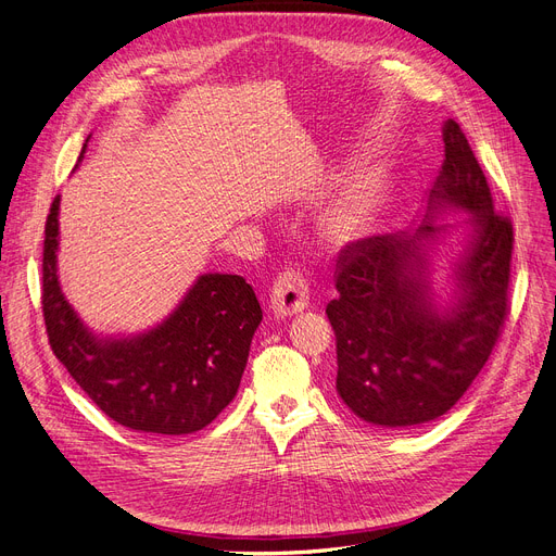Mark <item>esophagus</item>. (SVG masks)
I'll list each match as a JSON object with an SVG mask.
<instances>
[{
  "label": "esophagus",
  "instance_id": "34e87169",
  "mask_svg": "<svg viewBox=\"0 0 556 556\" xmlns=\"http://www.w3.org/2000/svg\"><path fill=\"white\" fill-rule=\"evenodd\" d=\"M308 308V285L296 271H282L271 288V313L294 317Z\"/></svg>",
  "mask_w": 556,
  "mask_h": 556
}]
</instances>
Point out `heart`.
<instances>
[{"instance_id": "1", "label": "heart", "mask_w": 556, "mask_h": 556, "mask_svg": "<svg viewBox=\"0 0 556 556\" xmlns=\"http://www.w3.org/2000/svg\"><path fill=\"white\" fill-rule=\"evenodd\" d=\"M387 192V176L380 166L352 176L319 215L317 233L329 248H350L366 239L378 223Z\"/></svg>"}]
</instances>
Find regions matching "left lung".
<instances>
[{"label":"left lung","mask_w":556,"mask_h":556,"mask_svg":"<svg viewBox=\"0 0 556 556\" xmlns=\"http://www.w3.org/2000/svg\"><path fill=\"white\" fill-rule=\"evenodd\" d=\"M445 162L415 233H387L339 257L327 306L336 333V392L368 425L415 429L457 403L490 359L508 308L513 225L464 131L443 123ZM466 212L459 224H441ZM454 232L460 250L445 266L438 250Z\"/></svg>","instance_id":"left-lung-1"}]
</instances>
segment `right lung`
Returning a JSON list of instances; mask_svg holds the SVG:
<instances>
[{"mask_svg":"<svg viewBox=\"0 0 556 556\" xmlns=\"http://www.w3.org/2000/svg\"><path fill=\"white\" fill-rule=\"evenodd\" d=\"M58 252L60 194L46 220L43 317L50 348L80 390L134 431L185 435L208 427L239 392L262 323L255 290L241 276L201 274L155 327L102 333L64 296Z\"/></svg>","mask_w":556,"mask_h":556,"instance_id":"right-lung-1","label":"right lung"}]
</instances>
